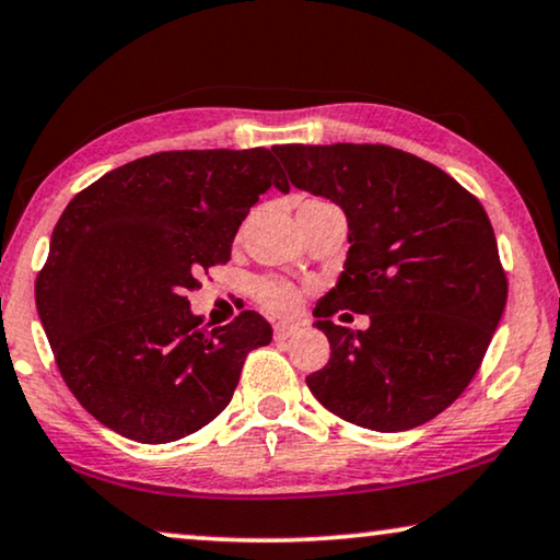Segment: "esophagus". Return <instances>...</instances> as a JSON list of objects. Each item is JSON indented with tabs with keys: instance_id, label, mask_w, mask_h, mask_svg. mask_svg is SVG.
I'll use <instances>...</instances> for the list:
<instances>
[{
	"instance_id": "1",
	"label": "esophagus",
	"mask_w": 560,
	"mask_h": 560,
	"mask_svg": "<svg viewBox=\"0 0 560 560\" xmlns=\"http://www.w3.org/2000/svg\"><path fill=\"white\" fill-rule=\"evenodd\" d=\"M298 323H278L275 326V340H288L290 336L298 334Z\"/></svg>"
}]
</instances>
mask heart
<instances>
[{
	"label": "heart",
	"mask_w": 560,
	"mask_h": 560,
	"mask_svg": "<svg viewBox=\"0 0 560 560\" xmlns=\"http://www.w3.org/2000/svg\"><path fill=\"white\" fill-rule=\"evenodd\" d=\"M303 205H320L318 199H305ZM300 205V207H303ZM257 300L272 313H290L298 307V293L293 285L280 280H265L257 285Z\"/></svg>",
	"instance_id": "obj_1"
}]
</instances>
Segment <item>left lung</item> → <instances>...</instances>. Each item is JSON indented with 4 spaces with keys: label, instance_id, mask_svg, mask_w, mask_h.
I'll list each match as a JSON object with an SVG mask.
<instances>
[{
    "label": "left lung",
    "instance_id": "1",
    "mask_svg": "<svg viewBox=\"0 0 560 560\" xmlns=\"http://www.w3.org/2000/svg\"><path fill=\"white\" fill-rule=\"evenodd\" d=\"M290 184L343 209V272L313 315L330 361L307 376L328 411L374 432L434 419L465 392L505 311L492 224L472 194L415 153L374 143L275 145ZM372 326L336 327L338 310Z\"/></svg>",
    "mask_w": 560,
    "mask_h": 560
}]
</instances>
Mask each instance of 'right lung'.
<instances>
[{
  "mask_svg": "<svg viewBox=\"0 0 560 560\" xmlns=\"http://www.w3.org/2000/svg\"><path fill=\"white\" fill-rule=\"evenodd\" d=\"M290 184L267 149L161 151L113 168L65 207L35 282L72 396L113 432L166 444L232 401L245 355L272 340L260 313L207 328L186 290L230 260L249 207Z\"/></svg>",
  "mask_w": 560,
  "mask_h": 560,
  "instance_id": "right-lung-1",
  "label": "right lung"
}]
</instances>
